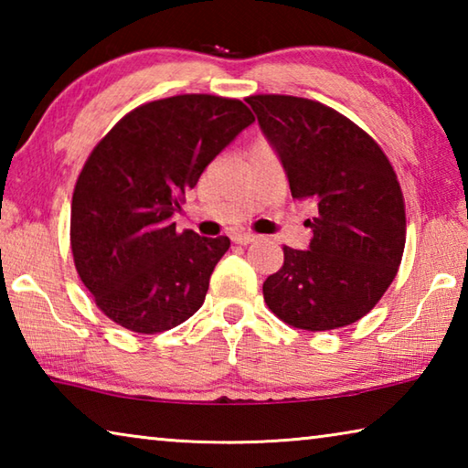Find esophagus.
Instances as JSON below:
<instances>
[{
  "label": "esophagus",
  "instance_id": "1",
  "mask_svg": "<svg viewBox=\"0 0 468 468\" xmlns=\"http://www.w3.org/2000/svg\"><path fill=\"white\" fill-rule=\"evenodd\" d=\"M256 239H258V235H253V233H235L233 235V241L239 243V245H248V243H253Z\"/></svg>",
  "mask_w": 468,
  "mask_h": 468
}]
</instances>
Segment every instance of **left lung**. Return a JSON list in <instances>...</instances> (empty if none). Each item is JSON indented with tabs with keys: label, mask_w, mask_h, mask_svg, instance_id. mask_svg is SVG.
<instances>
[{
	"label": "left lung",
	"mask_w": 468,
	"mask_h": 468,
	"mask_svg": "<svg viewBox=\"0 0 468 468\" xmlns=\"http://www.w3.org/2000/svg\"><path fill=\"white\" fill-rule=\"evenodd\" d=\"M287 173L291 196L314 200L310 250L284 245L264 281L274 315L301 330L361 320L390 287L407 239L405 197L378 142L338 111L289 94L245 99Z\"/></svg>",
	"instance_id": "obj_1"
}]
</instances>
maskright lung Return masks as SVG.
Returning a JSON list of instances; mask_svg holds the SVG:
<instances>
[{
	"label": "right lung",
	"instance_id": "1",
	"mask_svg": "<svg viewBox=\"0 0 468 468\" xmlns=\"http://www.w3.org/2000/svg\"><path fill=\"white\" fill-rule=\"evenodd\" d=\"M237 99L177 94L130 111L78 176L69 245L99 310L138 335L179 326L200 310L229 237L176 231L186 192L241 130Z\"/></svg>",
	"mask_w": 468,
	"mask_h": 468
}]
</instances>
